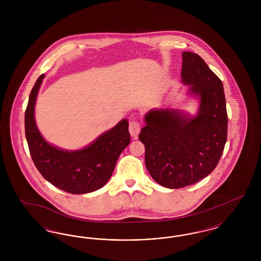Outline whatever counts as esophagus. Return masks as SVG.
Listing matches in <instances>:
<instances>
[{
    "instance_id": "1",
    "label": "esophagus",
    "mask_w": 261,
    "mask_h": 261,
    "mask_svg": "<svg viewBox=\"0 0 261 261\" xmlns=\"http://www.w3.org/2000/svg\"><path fill=\"white\" fill-rule=\"evenodd\" d=\"M140 130H141V125H140V123L135 119L130 120V122H129V132H130L131 136L137 139V137H138L139 133H140Z\"/></svg>"
}]
</instances>
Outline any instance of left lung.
<instances>
[{
  "mask_svg": "<svg viewBox=\"0 0 261 261\" xmlns=\"http://www.w3.org/2000/svg\"><path fill=\"white\" fill-rule=\"evenodd\" d=\"M181 78L199 97V112L151 110L139 134L152 179L169 189L193 185L211 174L227 141L228 115L222 81L198 54L183 51Z\"/></svg>",
  "mask_w": 261,
  "mask_h": 261,
  "instance_id": "1",
  "label": "left lung"
}]
</instances>
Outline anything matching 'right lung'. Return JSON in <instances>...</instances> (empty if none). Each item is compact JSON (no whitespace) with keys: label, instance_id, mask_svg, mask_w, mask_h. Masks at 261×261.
<instances>
[{"label":"right lung","instance_id":"1","mask_svg":"<svg viewBox=\"0 0 261 261\" xmlns=\"http://www.w3.org/2000/svg\"><path fill=\"white\" fill-rule=\"evenodd\" d=\"M45 75L32 88L25 111V136L39 172L54 186L70 194H87L105 186L116 162L130 143L128 121L122 119L85 149L63 150L45 141L38 130L34 108Z\"/></svg>","mask_w":261,"mask_h":261}]
</instances>
